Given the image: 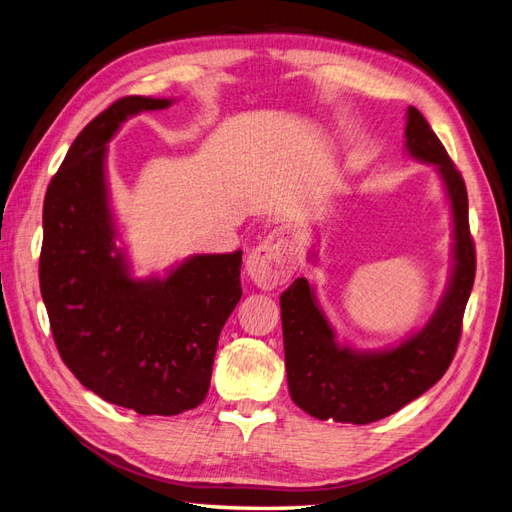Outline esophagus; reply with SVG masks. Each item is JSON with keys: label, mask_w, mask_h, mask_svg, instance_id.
Listing matches in <instances>:
<instances>
[{"label": "esophagus", "mask_w": 512, "mask_h": 512, "mask_svg": "<svg viewBox=\"0 0 512 512\" xmlns=\"http://www.w3.org/2000/svg\"><path fill=\"white\" fill-rule=\"evenodd\" d=\"M299 256V245L288 230L275 228L247 256L245 269L256 286L271 290L290 280V275L297 269Z\"/></svg>", "instance_id": "1"}]
</instances>
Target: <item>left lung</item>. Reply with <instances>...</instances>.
Wrapping results in <instances>:
<instances>
[{"instance_id":"8db88e82","label":"left lung","mask_w":512,"mask_h":512,"mask_svg":"<svg viewBox=\"0 0 512 512\" xmlns=\"http://www.w3.org/2000/svg\"><path fill=\"white\" fill-rule=\"evenodd\" d=\"M405 146L413 159L435 165L448 193L454 222L450 284L431 321L385 351H357L340 344L308 280L297 278L290 284L280 297L288 392L312 418L347 424L388 418L433 388L457 353L476 275L467 189L444 144L416 107L407 109Z\"/></svg>"}]
</instances>
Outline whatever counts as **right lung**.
Segmentation results:
<instances>
[{
    "label": "right lung",
    "mask_w": 512,
    "mask_h": 512,
    "mask_svg": "<svg viewBox=\"0 0 512 512\" xmlns=\"http://www.w3.org/2000/svg\"><path fill=\"white\" fill-rule=\"evenodd\" d=\"M170 99L124 96L68 148L43 206L40 293L55 347L96 396L142 416L198 407L241 290V250L196 254L165 278L135 280L107 202L105 144L129 116Z\"/></svg>",
    "instance_id": "1"
}]
</instances>
